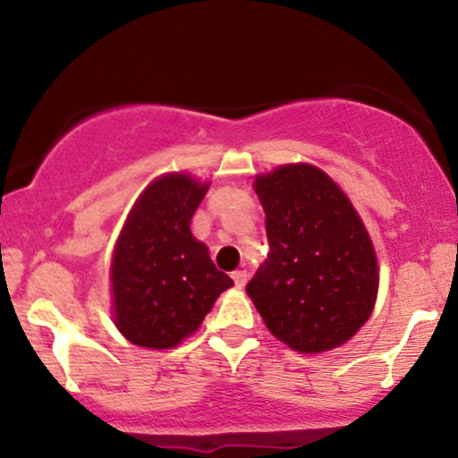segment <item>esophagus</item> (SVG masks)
Wrapping results in <instances>:
<instances>
[{
	"mask_svg": "<svg viewBox=\"0 0 458 458\" xmlns=\"http://www.w3.org/2000/svg\"><path fill=\"white\" fill-rule=\"evenodd\" d=\"M233 280H234L236 288H243L245 282H247V271H234Z\"/></svg>",
	"mask_w": 458,
	"mask_h": 458,
	"instance_id": "34e87169",
	"label": "esophagus"
}]
</instances>
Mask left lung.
<instances>
[{
    "label": "left lung",
    "mask_w": 458,
    "mask_h": 458,
    "mask_svg": "<svg viewBox=\"0 0 458 458\" xmlns=\"http://www.w3.org/2000/svg\"><path fill=\"white\" fill-rule=\"evenodd\" d=\"M269 254L247 295L276 338L320 353L353 338L375 308L379 271L360 215L331 178L308 163L254 182Z\"/></svg>",
    "instance_id": "1"
}]
</instances>
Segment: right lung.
I'll return each instance as SVG.
<instances>
[{"label":"right lung","mask_w":458,"mask_h":458,"mask_svg":"<svg viewBox=\"0 0 458 458\" xmlns=\"http://www.w3.org/2000/svg\"><path fill=\"white\" fill-rule=\"evenodd\" d=\"M207 182L167 174L141 193L112 260L115 327L133 344L172 349L199 327L233 280L189 224Z\"/></svg>","instance_id":"1"}]
</instances>
